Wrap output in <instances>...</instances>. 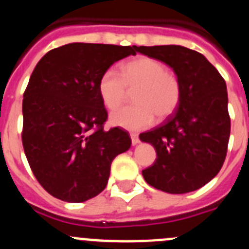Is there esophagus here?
Listing matches in <instances>:
<instances>
[{"label": "esophagus", "mask_w": 249, "mask_h": 249, "mask_svg": "<svg viewBox=\"0 0 249 249\" xmlns=\"http://www.w3.org/2000/svg\"><path fill=\"white\" fill-rule=\"evenodd\" d=\"M130 137H131L132 144H136V143H139V142H140V137H139V135L136 134V132H131V134H130Z\"/></svg>", "instance_id": "34e87169"}]
</instances>
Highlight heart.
<instances>
[{
    "instance_id": "b5f03b06",
    "label": "heart",
    "mask_w": 249,
    "mask_h": 249,
    "mask_svg": "<svg viewBox=\"0 0 249 249\" xmlns=\"http://www.w3.org/2000/svg\"><path fill=\"white\" fill-rule=\"evenodd\" d=\"M127 91H135L132 102L136 105L113 113L110 122L134 131L151 126L156 117L158 120L170 117L178 109L182 93L178 76L163 62L146 55L123 64L120 74L107 69L98 80V93L109 110L125 102Z\"/></svg>"
}]
</instances>
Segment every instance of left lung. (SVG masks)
<instances>
[{
    "mask_svg": "<svg viewBox=\"0 0 249 249\" xmlns=\"http://www.w3.org/2000/svg\"><path fill=\"white\" fill-rule=\"evenodd\" d=\"M136 51L173 68L182 90L175 113L140 135L157 152L142 175L168 194L201 189L220 171L228 152L231 123L225 80L203 54L183 46H140Z\"/></svg>",
    "mask_w": 249,
    "mask_h": 249,
    "instance_id": "1",
    "label": "left lung"
}]
</instances>
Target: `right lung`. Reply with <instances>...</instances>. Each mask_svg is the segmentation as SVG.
Here are the masks:
<instances>
[{
	"instance_id": "1",
	"label": "right lung",
	"mask_w": 249,
	"mask_h": 249,
	"mask_svg": "<svg viewBox=\"0 0 249 249\" xmlns=\"http://www.w3.org/2000/svg\"><path fill=\"white\" fill-rule=\"evenodd\" d=\"M136 46L74 42L36 64L23 100L24 152L36 180L58 199L85 202L105 190L110 164L131 146L120 127L105 130L108 113L98 80Z\"/></svg>"
}]
</instances>
